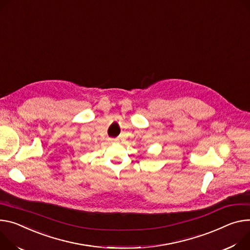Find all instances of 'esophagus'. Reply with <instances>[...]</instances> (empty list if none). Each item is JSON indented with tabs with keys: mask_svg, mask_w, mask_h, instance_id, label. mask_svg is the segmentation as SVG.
I'll return each instance as SVG.
<instances>
[{
	"mask_svg": "<svg viewBox=\"0 0 250 250\" xmlns=\"http://www.w3.org/2000/svg\"><path fill=\"white\" fill-rule=\"evenodd\" d=\"M111 141H116V140H111Z\"/></svg>",
	"mask_w": 250,
	"mask_h": 250,
	"instance_id": "obj_1",
	"label": "esophagus"
}]
</instances>
